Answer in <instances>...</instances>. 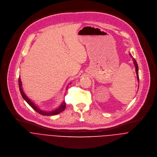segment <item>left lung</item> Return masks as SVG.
I'll return each instance as SVG.
<instances>
[{
  "label": "left lung",
  "mask_w": 157,
  "mask_h": 157,
  "mask_svg": "<svg viewBox=\"0 0 157 157\" xmlns=\"http://www.w3.org/2000/svg\"><path fill=\"white\" fill-rule=\"evenodd\" d=\"M129 55L132 58V60H133V64L134 66H135V68H136V75H137V81H138V82L139 83V67H138V64H137V61H136V59H134L132 56V55H131L130 53H129Z\"/></svg>",
  "instance_id": "obj_1"
}]
</instances>
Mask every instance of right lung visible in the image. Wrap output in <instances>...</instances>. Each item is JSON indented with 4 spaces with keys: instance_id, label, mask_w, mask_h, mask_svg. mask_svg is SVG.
<instances>
[{
    "instance_id": "right-lung-1",
    "label": "right lung",
    "mask_w": 157,
    "mask_h": 157,
    "mask_svg": "<svg viewBox=\"0 0 157 157\" xmlns=\"http://www.w3.org/2000/svg\"><path fill=\"white\" fill-rule=\"evenodd\" d=\"M18 86H19V90H20V94H21L22 98H24V99L29 104V105L31 107H32L35 111H36L37 113H39L40 114H41L43 116H55V115L58 114L60 113H61V112H63L66 108V103H65L64 101H63L57 108L53 109V110H50V111L43 110L40 109L35 104V102L33 101H32L30 99H29V97L26 95V94L24 91L23 87H22V83H21L20 78H19V79H18Z\"/></svg>"
}]
</instances>
